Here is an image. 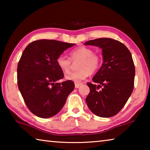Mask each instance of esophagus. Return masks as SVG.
I'll list each match as a JSON object with an SVG mask.
<instances>
[{"mask_svg": "<svg viewBox=\"0 0 150 150\" xmlns=\"http://www.w3.org/2000/svg\"><path fill=\"white\" fill-rule=\"evenodd\" d=\"M81 85H82V84H81V83H75V87L76 88H79L81 86Z\"/></svg>", "mask_w": 150, "mask_h": 150, "instance_id": "1", "label": "esophagus"}]
</instances>
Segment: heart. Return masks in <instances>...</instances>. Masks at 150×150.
Returning a JSON list of instances; mask_svg holds the SVG:
<instances>
[{
    "mask_svg": "<svg viewBox=\"0 0 150 150\" xmlns=\"http://www.w3.org/2000/svg\"><path fill=\"white\" fill-rule=\"evenodd\" d=\"M70 55L73 60L81 59L78 65V69L79 70L66 76L67 80L75 83H81L86 79L89 76L90 73L96 71L100 65V57L94 54L92 50L87 47L80 46L73 49L70 52ZM71 63V61L69 58L63 55H59L56 59L57 67L63 73H68L70 71Z\"/></svg>",
    "mask_w": 150,
    "mask_h": 150,
    "instance_id": "heart-1",
    "label": "heart"
}]
</instances>
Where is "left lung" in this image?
<instances>
[{
	"instance_id": "8db88e82",
	"label": "left lung",
	"mask_w": 150,
	"mask_h": 150,
	"mask_svg": "<svg viewBox=\"0 0 150 150\" xmlns=\"http://www.w3.org/2000/svg\"><path fill=\"white\" fill-rule=\"evenodd\" d=\"M85 45L101 48L103 58L92 79L98 85L87 83L90 93L86 103L95 115L112 117L124 107L134 89L135 67L131 53L122 43L107 38L89 40Z\"/></svg>"
}]
</instances>
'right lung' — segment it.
Segmentation results:
<instances>
[{"label":"right lung","mask_w":150,"mask_h":150,"mask_svg":"<svg viewBox=\"0 0 150 150\" xmlns=\"http://www.w3.org/2000/svg\"><path fill=\"white\" fill-rule=\"evenodd\" d=\"M75 44L54 40L34 41L25 48L18 64V86L28 108L42 118L52 117L62 110L74 83H58L63 73L56 59Z\"/></svg>","instance_id":"1"}]
</instances>
